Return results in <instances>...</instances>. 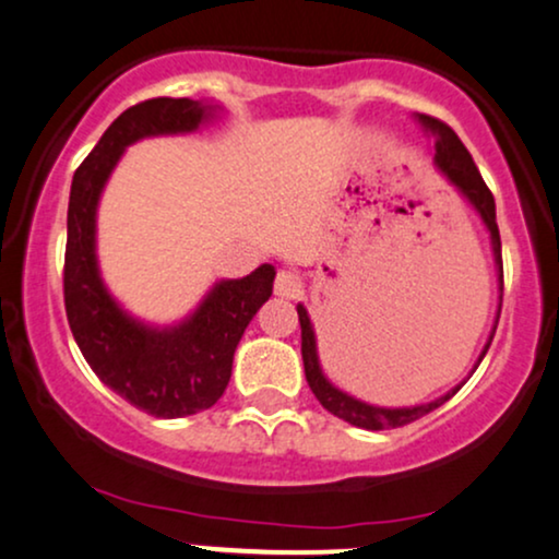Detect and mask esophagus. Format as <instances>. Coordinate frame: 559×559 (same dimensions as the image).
I'll return each instance as SVG.
<instances>
[{"mask_svg":"<svg viewBox=\"0 0 559 559\" xmlns=\"http://www.w3.org/2000/svg\"><path fill=\"white\" fill-rule=\"evenodd\" d=\"M275 294H278L281 299H299L301 292H305V284H301V278L297 273L292 271H281L275 275Z\"/></svg>","mask_w":559,"mask_h":559,"instance_id":"obj_1","label":"esophagus"}]
</instances>
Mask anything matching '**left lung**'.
<instances>
[{
    "instance_id": "obj_1",
    "label": "left lung",
    "mask_w": 559,
    "mask_h": 559,
    "mask_svg": "<svg viewBox=\"0 0 559 559\" xmlns=\"http://www.w3.org/2000/svg\"><path fill=\"white\" fill-rule=\"evenodd\" d=\"M416 122L425 127V130L435 138V158H432L435 169L440 171L442 177H445L450 185H453L455 190L463 194V198H466V203L472 205L476 213H479L481 224L487 226L489 245H492V254H495L497 284H500V301H502L500 228H497V218H495L492 192H489V187L484 185V179H481L479 169H476L472 153H468L466 145L461 143L459 134L450 130L448 124H442L440 119L427 117V114H416ZM297 312H299V325H301V359H305V374H307L309 388H312L314 399H318L322 403V408H328L333 416H338V419H344V421H348V425H354L359 429H395L403 425H412V421L421 419L425 414L435 412V408H440L442 403L453 399V395L461 390L463 382L472 378L474 369L479 367V361L484 359V354H487V348L495 338L497 320H500V307H497V318H495L492 331H489L487 344H484L479 359H476L474 369L468 372V378L463 380L461 385L450 388L445 395H440V399H435L429 403H419V406L388 408V406H374V403L354 399V395H348L346 390L335 388L333 382L325 378V372H322V367H320V356H318V335H314V328H312V320H309V314H307V307L297 305Z\"/></svg>"
}]
</instances>
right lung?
<instances>
[{"instance_id": "obj_1", "label": "right lung", "mask_w": 559, "mask_h": 559, "mask_svg": "<svg viewBox=\"0 0 559 559\" xmlns=\"http://www.w3.org/2000/svg\"><path fill=\"white\" fill-rule=\"evenodd\" d=\"M221 111L218 104L192 98H151L130 106L72 177L64 252L70 331L98 380L158 419L205 412L224 395L241 335L271 299L275 267L262 262L245 278L218 281L185 320L151 325L132 318L100 278L98 200L127 145L158 134L194 132Z\"/></svg>"}]
</instances>
